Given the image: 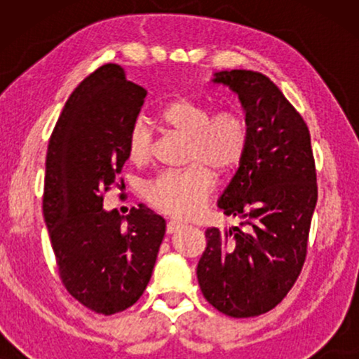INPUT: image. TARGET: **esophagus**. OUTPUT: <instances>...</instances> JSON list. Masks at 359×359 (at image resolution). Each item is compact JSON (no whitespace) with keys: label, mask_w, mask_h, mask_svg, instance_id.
Returning a JSON list of instances; mask_svg holds the SVG:
<instances>
[{"label":"esophagus","mask_w":359,"mask_h":359,"mask_svg":"<svg viewBox=\"0 0 359 359\" xmlns=\"http://www.w3.org/2000/svg\"><path fill=\"white\" fill-rule=\"evenodd\" d=\"M181 227H183V224H181V222H176V220H170V222L166 224V232L175 233V232H178Z\"/></svg>","instance_id":"obj_1"}]
</instances>
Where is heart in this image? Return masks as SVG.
<instances>
[{"mask_svg": "<svg viewBox=\"0 0 359 359\" xmlns=\"http://www.w3.org/2000/svg\"><path fill=\"white\" fill-rule=\"evenodd\" d=\"M160 119L175 134L189 139L188 168L165 171L147 183L144 196L151 208L175 217H194L208 204L215 189V175L230 173L242 163L250 145V127L238 111L222 109L212 114L208 104L176 97L160 112ZM132 161L147 163L154 139L145 122L137 121L127 137Z\"/></svg>", "mask_w": 359, "mask_h": 359, "instance_id": "heart-1", "label": "heart"}]
</instances>
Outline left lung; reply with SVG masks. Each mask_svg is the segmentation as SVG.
<instances>
[{
	"instance_id": "1",
	"label": "left lung",
	"mask_w": 359,
	"mask_h": 359,
	"mask_svg": "<svg viewBox=\"0 0 359 359\" xmlns=\"http://www.w3.org/2000/svg\"><path fill=\"white\" fill-rule=\"evenodd\" d=\"M214 76L238 95L250 145L219 199L225 215L243 219L242 229L205 230L198 281L219 312L257 317L276 307L302 271L317 204L316 160L306 121L268 76L252 70Z\"/></svg>"
}]
</instances>
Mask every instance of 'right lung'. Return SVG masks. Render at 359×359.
<instances>
[{"instance_id":"add662e5","label":"right lung","mask_w":359,"mask_h":359,"mask_svg":"<svg viewBox=\"0 0 359 359\" xmlns=\"http://www.w3.org/2000/svg\"><path fill=\"white\" fill-rule=\"evenodd\" d=\"M145 96L106 63L75 88L48 140L42 208L58 274L70 296L102 316L139 301L165 237V219L144 205L126 217L102 209Z\"/></svg>"}]
</instances>
